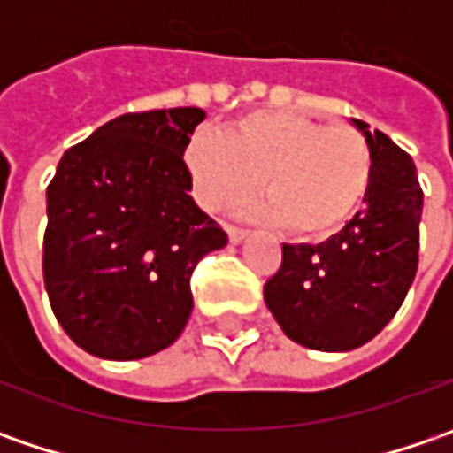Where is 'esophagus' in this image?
<instances>
[{
    "label": "esophagus",
    "mask_w": 453,
    "mask_h": 453,
    "mask_svg": "<svg viewBox=\"0 0 453 453\" xmlns=\"http://www.w3.org/2000/svg\"><path fill=\"white\" fill-rule=\"evenodd\" d=\"M226 234H229V242H232V244H239V242L247 236V229H242V226H232V224H229V226H226Z\"/></svg>",
    "instance_id": "1"
}]
</instances>
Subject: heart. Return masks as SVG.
I'll list each match as a JSON object with an SVG mask.
<instances>
[{
  "label": "heart",
  "instance_id": "1",
  "mask_svg": "<svg viewBox=\"0 0 453 453\" xmlns=\"http://www.w3.org/2000/svg\"><path fill=\"white\" fill-rule=\"evenodd\" d=\"M186 165L199 201L221 211L247 201L262 181V214L295 236L333 234L363 201L373 153L348 126L282 111L247 115L219 135H196Z\"/></svg>",
  "mask_w": 453,
  "mask_h": 453
}]
</instances>
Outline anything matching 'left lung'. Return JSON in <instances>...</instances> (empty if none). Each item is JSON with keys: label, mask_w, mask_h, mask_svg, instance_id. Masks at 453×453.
I'll list each match as a JSON object with an SVG mask.
<instances>
[{"label": "left lung", "mask_w": 453, "mask_h": 453, "mask_svg": "<svg viewBox=\"0 0 453 453\" xmlns=\"http://www.w3.org/2000/svg\"><path fill=\"white\" fill-rule=\"evenodd\" d=\"M353 126L373 153L363 209L320 244H282L265 303L297 345L345 353L373 340L406 300L418 267L424 191L416 165L386 133Z\"/></svg>", "instance_id": "1"}]
</instances>
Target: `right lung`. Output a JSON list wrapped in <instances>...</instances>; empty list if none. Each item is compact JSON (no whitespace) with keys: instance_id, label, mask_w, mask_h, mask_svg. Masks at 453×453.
I'll use <instances>...</instances> for the list:
<instances>
[{"instance_id":"right-lung-1","label":"right lung","mask_w":453,"mask_h":453,"mask_svg":"<svg viewBox=\"0 0 453 453\" xmlns=\"http://www.w3.org/2000/svg\"><path fill=\"white\" fill-rule=\"evenodd\" d=\"M206 113L113 118L73 146L47 186L44 289L85 353L138 360L168 348L194 310L191 272L226 232L191 199L183 150Z\"/></svg>"}]
</instances>
